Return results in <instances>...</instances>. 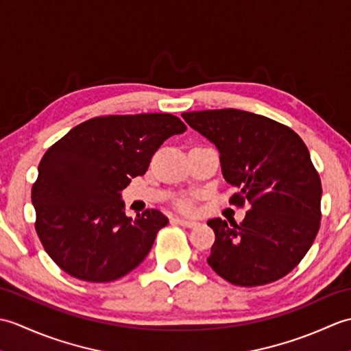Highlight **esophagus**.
Returning <instances> with one entry per match:
<instances>
[{"instance_id":"esophagus-1","label":"esophagus","mask_w":351,"mask_h":351,"mask_svg":"<svg viewBox=\"0 0 351 351\" xmlns=\"http://www.w3.org/2000/svg\"><path fill=\"white\" fill-rule=\"evenodd\" d=\"M173 221L178 223V225L185 226V228H195V226L197 225V223H196L195 220H187V219H181V217L173 219Z\"/></svg>"}]
</instances>
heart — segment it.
Instances as JSON below:
<instances>
[{"label":"heart","instance_id":"b5f03b06","mask_svg":"<svg viewBox=\"0 0 351 351\" xmlns=\"http://www.w3.org/2000/svg\"><path fill=\"white\" fill-rule=\"evenodd\" d=\"M180 208H181V210H184V211H190L191 210V205L189 202H181Z\"/></svg>","mask_w":351,"mask_h":351}]
</instances>
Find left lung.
Masks as SVG:
<instances>
[{
    "mask_svg": "<svg viewBox=\"0 0 351 351\" xmlns=\"http://www.w3.org/2000/svg\"><path fill=\"white\" fill-rule=\"evenodd\" d=\"M182 117L219 149L223 178L238 189L229 202L249 204L240 225L208 221L215 234L208 264L238 287L287 276L311 249L322 219V181L306 145L288 126L243 110Z\"/></svg>",
    "mask_w": 351,
    "mask_h": 351,
    "instance_id": "left-lung-1",
    "label": "left lung"
}]
</instances>
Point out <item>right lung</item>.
Wrapping results in <instances>:
<instances>
[{
    "instance_id": "1",
    "label": "right lung",
    "mask_w": 351,
    "mask_h": 351,
    "mask_svg": "<svg viewBox=\"0 0 351 351\" xmlns=\"http://www.w3.org/2000/svg\"><path fill=\"white\" fill-rule=\"evenodd\" d=\"M185 130L167 113L93 117L45 152L32 189L36 232L63 271L111 282L147 256L169 219L158 210L126 217L121 191L146 173L164 141Z\"/></svg>"
}]
</instances>
